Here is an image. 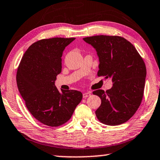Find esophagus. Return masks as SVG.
<instances>
[{
    "instance_id": "obj_1",
    "label": "esophagus",
    "mask_w": 160,
    "mask_h": 160,
    "mask_svg": "<svg viewBox=\"0 0 160 160\" xmlns=\"http://www.w3.org/2000/svg\"><path fill=\"white\" fill-rule=\"evenodd\" d=\"M90 95H91V93H90V92H84V93L82 94V97L84 98H85L90 96Z\"/></svg>"
}]
</instances>
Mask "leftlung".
Masks as SVG:
<instances>
[{"label":"left lung","mask_w":160,"mask_h":160,"mask_svg":"<svg viewBox=\"0 0 160 160\" xmlns=\"http://www.w3.org/2000/svg\"><path fill=\"white\" fill-rule=\"evenodd\" d=\"M83 40L96 49L98 76L110 78L113 82L106 92H92L101 99L95 115L106 125L126 122L138 110L144 95L147 69L142 57L132 43L119 36H93Z\"/></svg>","instance_id":"left-lung-1"}]
</instances>
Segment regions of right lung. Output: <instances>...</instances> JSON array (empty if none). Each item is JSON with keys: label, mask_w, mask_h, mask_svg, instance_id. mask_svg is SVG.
Listing matches in <instances>:
<instances>
[{"label": "right lung", "mask_w": 160, "mask_h": 160, "mask_svg": "<svg viewBox=\"0 0 160 160\" xmlns=\"http://www.w3.org/2000/svg\"><path fill=\"white\" fill-rule=\"evenodd\" d=\"M75 38L55 37L34 42L25 52L16 73L18 91L28 111L43 124L56 127L70 120L82 94L59 92L54 81L62 71V52Z\"/></svg>", "instance_id": "obj_1"}]
</instances>
